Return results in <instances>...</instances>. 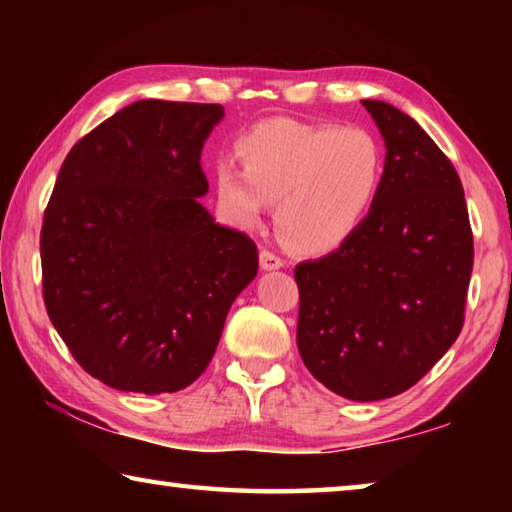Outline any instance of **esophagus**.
Here are the masks:
<instances>
[{
  "label": "esophagus",
  "instance_id": "esophagus-1",
  "mask_svg": "<svg viewBox=\"0 0 512 512\" xmlns=\"http://www.w3.org/2000/svg\"><path fill=\"white\" fill-rule=\"evenodd\" d=\"M259 266H262V271H277V268L284 266V259L280 255H275L273 250H262L259 253Z\"/></svg>",
  "mask_w": 512,
  "mask_h": 512
}]
</instances>
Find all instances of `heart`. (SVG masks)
Listing matches in <instances>:
<instances>
[{"label": "heart", "mask_w": 512, "mask_h": 512, "mask_svg": "<svg viewBox=\"0 0 512 512\" xmlns=\"http://www.w3.org/2000/svg\"><path fill=\"white\" fill-rule=\"evenodd\" d=\"M235 158L214 167L228 219L255 228L277 201V228L300 253L323 255L357 235L384 183V149L361 126L266 119L241 137Z\"/></svg>", "instance_id": "1"}]
</instances>
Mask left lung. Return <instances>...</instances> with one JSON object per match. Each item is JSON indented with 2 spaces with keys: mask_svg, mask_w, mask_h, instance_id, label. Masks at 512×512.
Wrapping results in <instances>:
<instances>
[{
  "mask_svg": "<svg viewBox=\"0 0 512 512\" xmlns=\"http://www.w3.org/2000/svg\"><path fill=\"white\" fill-rule=\"evenodd\" d=\"M361 103L384 137V183L348 244L296 266V339L320 384L375 402L409 391L458 339L474 244L447 155L406 112Z\"/></svg>",
  "mask_w": 512,
  "mask_h": 512,
  "instance_id": "1",
  "label": "left lung"
}]
</instances>
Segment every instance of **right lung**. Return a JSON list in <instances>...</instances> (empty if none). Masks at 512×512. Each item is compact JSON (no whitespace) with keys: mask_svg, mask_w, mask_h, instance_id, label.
<instances>
[{"mask_svg":"<svg viewBox=\"0 0 512 512\" xmlns=\"http://www.w3.org/2000/svg\"><path fill=\"white\" fill-rule=\"evenodd\" d=\"M216 103L135 101L74 144L40 235L60 339L110 388L160 395L203 375L257 246L196 201Z\"/></svg>","mask_w":512,"mask_h":512,"instance_id":"obj_1","label":"right lung"}]
</instances>
